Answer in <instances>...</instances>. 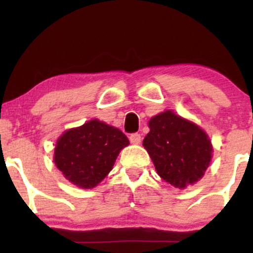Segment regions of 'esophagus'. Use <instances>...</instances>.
<instances>
[{
  "label": "esophagus",
  "instance_id": "1",
  "mask_svg": "<svg viewBox=\"0 0 253 253\" xmlns=\"http://www.w3.org/2000/svg\"><path fill=\"white\" fill-rule=\"evenodd\" d=\"M129 141L132 144H140L141 141V135L139 134V133H132V134L129 135Z\"/></svg>",
  "mask_w": 253,
  "mask_h": 253
}]
</instances>
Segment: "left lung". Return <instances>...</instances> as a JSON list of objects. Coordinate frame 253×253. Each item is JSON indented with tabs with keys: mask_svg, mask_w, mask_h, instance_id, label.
<instances>
[{
	"mask_svg": "<svg viewBox=\"0 0 253 253\" xmlns=\"http://www.w3.org/2000/svg\"><path fill=\"white\" fill-rule=\"evenodd\" d=\"M149 127L143 145L165 182L185 188L202 178L213 149L199 126L168 110L151 119Z\"/></svg>",
	"mask_w": 253,
	"mask_h": 253,
	"instance_id": "left-lung-1",
	"label": "left lung"
}]
</instances>
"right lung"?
Returning a JSON list of instances; mask_svg holds the SVG:
<instances>
[{"instance_id":"right-lung-1","label":"right lung","mask_w":253,"mask_h":253,"mask_svg":"<svg viewBox=\"0 0 253 253\" xmlns=\"http://www.w3.org/2000/svg\"><path fill=\"white\" fill-rule=\"evenodd\" d=\"M128 144L120 129L91 120L58 139L54 163L69 181L91 189L108 175L119 152Z\"/></svg>"}]
</instances>
